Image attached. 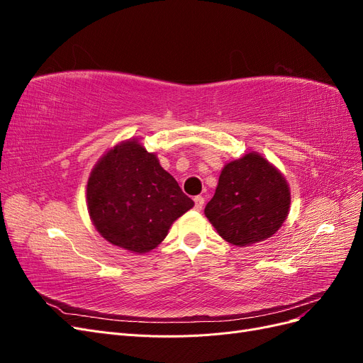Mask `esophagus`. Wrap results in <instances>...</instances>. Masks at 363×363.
Here are the masks:
<instances>
[{
	"label": "esophagus",
	"mask_w": 363,
	"mask_h": 363,
	"mask_svg": "<svg viewBox=\"0 0 363 363\" xmlns=\"http://www.w3.org/2000/svg\"><path fill=\"white\" fill-rule=\"evenodd\" d=\"M194 201H195V208H196V211H201L203 206H204V199H203V196L201 195L195 196Z\"/></svg>",
	"instance_id": "obj_1"
}]
</instances>
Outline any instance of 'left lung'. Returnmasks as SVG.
<instances>
[{"label": "left lung", "instance_id": "8db88e82", "mask_svg": "<svg viewBox=\"0 0 363 363\" xmlns=\"http://www.w3.org/2000/svg\"><path fill=\"white\" fill-rule=\"evenodd\" d=\"M291 207L284 175L256 151L225 163L204 215L228 244L250 247L283 225Z\"/></svg>", "mask_w": 363, "mask_h": 363}]
</instances>
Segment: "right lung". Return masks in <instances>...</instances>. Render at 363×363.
Instances as JSON below:
<instances>
[{
  "mask_svg": "<svg viewBox=\"0 0 363 363\" xmlns=\"http://www.w3.org/2000/svg\"><path fill=\"white\" fill-rule=\"evenodd\" d=\"M91 221L107 242L136 255L155 250L175 219L194 207L155 152L138 139L119 142L91 171L86 188Z\"/></svg>",
  "mask_w": 363,
  "mask_h": 363,
  "instance_id": "obj_1",
  "label": "right lung"
}]
</instances>
